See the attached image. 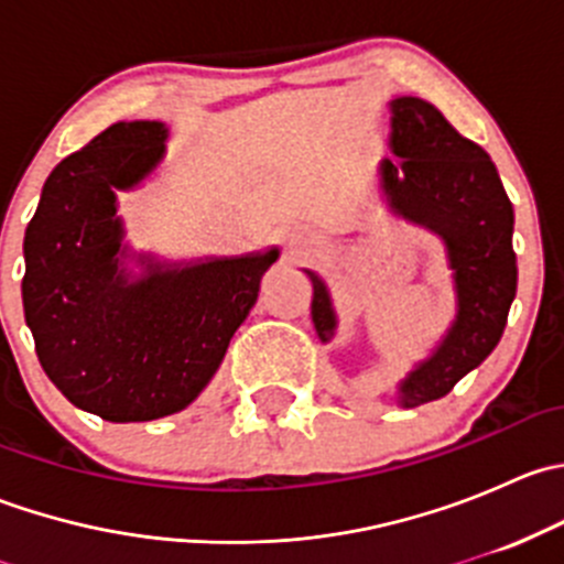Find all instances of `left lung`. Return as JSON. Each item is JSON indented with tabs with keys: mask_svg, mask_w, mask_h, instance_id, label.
<instances>
[{
	"mask_svg": "<svg viewBox=\"0 0 564 564\" xmlns=\"http://www.w3.org/2000/svg\"><path fill=\"white\" fill-rule=\"evenodd\" d=\"M392 152L382 166L392 207L440 231L458 286V316L445 344L401 384L403 406H420L447 395L502 338L519 283L513 204L486 150L425 100H392ZM311 281V316L318 338L329 340L335 316L327 289L314 272Z\"/></svg>",
	"mask_w": 564,
	"mask_h": 564,
	"instance_id": "obj_1",
	"label": "left lung"
}]
</instances>
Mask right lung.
I'll return each mask as SVG.
<instances>
[{
  "instance_id": "obj_1",
  "label": "right lung",
  "mask_w": 564,
  "mask_h": 564,
  "mask_svg": "<svg viewBox=\"0 0 564 564\" xmlns=\"http://www.w3.org/2000/svg\"><path fill=\"white\" fill-rule=\"evenodd\" d=\"M161 122H117L48 174L26 226L21 283L37 360L62 395L111 423L185 409L218 371L278 250L158 270H117L113 187L161 161Z\"/></svg>"
}]
</instances>
